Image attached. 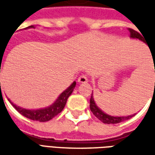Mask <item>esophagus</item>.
I'll return each mask as SVG.
<instances>
[{"instance_id":"1","label":"esophagus","mask_w":155,"mask_h":155,"mask_svg":"<svg viewBox=\"0 0 155 155\" xmlns=\"http://www.w3.org/2000/svg\"><path fill=\"white\" fill-rule=\"evenodd\" d=\"M78 83H82V84H84V83H87L88 82V78H87V76L85 74H83L81 75L80 77L78 78Z\"/></svg>"}]
</instances>
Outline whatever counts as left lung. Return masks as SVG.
I'll return each instance as SVG.
<instances>
[{
	"mask_svg": "<svg viewBox=\"0 0 155 155\" xmlns=\"http://www.w3.org/2000/svg\"><path fill=\"white\" fill-rule=\"evenodd\" d=\"M129 32H130V37L131 38H134V39H138L140 40H142L144 41V39H143V36H141V34L140 33H138L137 31H135L134 29H131V28H128ZM153 64H154V58L155 56L153 55ZM154 72H155V65H154ZM155 85V84H154ZM90 108H91V110L93 113V115L96 116L97 118H98L99 120L101 122H103L105 124H116V123H119V122H124L126 120H128L130 119L131 117L135 115H132V116H111L107 115L104 113L102 110L99 109L98 107L97 106V104H95V101H94V98H93V95L91 94V100H90Z\"/></svg>",
	"mask_w": 155,
	"mask_h": 155,
	"instance_id": "8db88e82",
	"label": "left lung"
}]
</instances>
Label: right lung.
<instances>
[{
    "label": "right lung",
    "instance_id": "1",
    "mask_svg": "<svg viewBox=\"0 0 155 155\" xmlns=\"http://www.w3.org/2000/svg\"><path fill=\"white\" fill-rule=\"evenodd\" d=\"M33 27H34L33 26H30V27H27V28H33ZM75 86H76V82H73V84L71 86L67 88L64 92L60 94V96L58 97V99H57L56 102L54 104H51L50 107H47V108L42 109V110H26V109H22V108H20V107H17L13 103H11V101H9V102L12 104L14 108L20 114H21L22 116H24L28 119H31V120H33V121H38V122H47V121H50L51 119H52L57 115H58L64 110V106L66 104V102H67V99L73 91Z\"/></svg>",
    "mask_w": 155,
    "mask_h": 155
}]
</instances>
